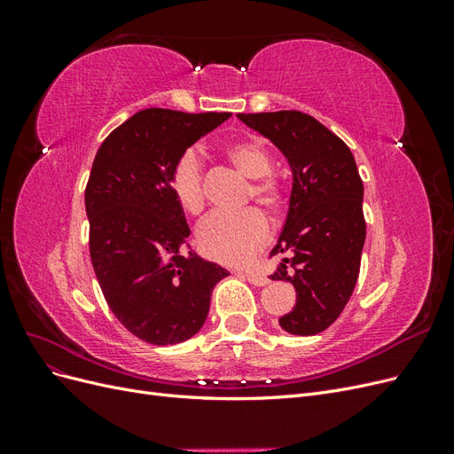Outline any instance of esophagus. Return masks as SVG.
I'll return each mask as SVG.
<instances>
[{
	"label": "esophagus",
	"instance_id": "1",
	"mask_svg": "<svg viewBox=\"0 0 454 454\" xmlns=\"http://www.w3.org/2000/svg\"><path fill=\"white\" fill-rule=\"evenodd\" d=\"M244 278L248 280L250 284H254V286H265L269 282V278L263 277V274H259V272H246Z\"/></svg>",
	"mask_w": 454,
	"mask_h": 454
}]
</instances>
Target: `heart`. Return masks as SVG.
Masks as SVG:
<instances>
[{
  "mask_svg": "<svg viewBox=\"0 0 454 454\" xmlns=\"http://www.w3.org/2000/svg\"><path fill=\"white\" fill-rule=\"evenodd\" d=\"M227 159L248 177H254L250 199H255L267 210H280L286 204V185L272 174V155L269 147L257 138H246L225 149ZM170 185L174 197L189 214H200L206 204L202 162L193 149L176 160ZM269 222L257 208L242 212H214L197 229V240L204 255L219 263L244 265L269 239Z\"/></svg>",
  "mask_w": 454,
  "mask_h": 454,
  "instance_id": "heart-1",
  "label": "heart"
}]
</instances>
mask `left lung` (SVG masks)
Wrapping results in <instances>:
<instances>
[{
    "label": "left lung",
    "instance_id": "8db88e82",
    "mask_svg": "<svg viewBox=\"0 0 454 454\" xmlns=\"http://www.w3.org/2000/svg\"><path fill=\"white\" fill-rule=\"evenodd\" d=\"M292 168L286 222L270 255H282L270 280L292 282L297 301L278 318L292 335H316L332 325L358 282L365 242L364 184L352 151L320 121L301 112L240 114Z\"/></svg>",
    "mask_w": 454,
    "mask_h": 454
}]
</instances>
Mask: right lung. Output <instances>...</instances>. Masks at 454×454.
<instances>
[{"mask_svg":"<svg viewBox=\"0 0 454 454\" xmlns=\"http://www.w3.org/2000/svg\"><path fill=\"white\" fill-rule=\"evenodd\" d=\"M231 114L151 107L102 142L85 189L89 248L109 309L149 345L193 337L210 310L214 286L229 272L195 252L170 174L187 147Z\"/></svg>","mask_w":454,"mask_h":454,"instance_id":"obj_1","label":"right lung"}]
</instances>
